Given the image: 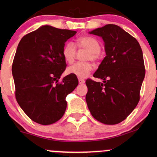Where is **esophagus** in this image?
I'll use <instances>...</instances> for the list:
<instances>
[{
    "label": "esophagus",
    "mask_w": 157,
    "mask_h": 157,
    "mask_svg": "<svg viewBox=\"0 0 157 157\" xmlns=\"http://www.w3.org/2000/svg\"><path fill=\"white\" fill-rule=\"evenodd\" d=\"M78 80H79V83H80V84H83L84 82H85V80H84V79H82V78H79Z\"/></svg>",
    "instance_id": "1"
}]
</instances>
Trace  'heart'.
I'll return each mask as SVG.
<instances>
[{"instance_id": "1", "label": "heart", "mask_w": 157, "mask_h": 157, "mask_svg": "<svg viewBox=\"0 0 157 157\" xmlns=\"http://www.w3.org/2000/svg\"><path fill=\"white\" fill-rule=\"evenodd\" d=\"M77 47L87 50L88 53L84 57L85 60H92L96 62L100 58V52L101 45L94 37L90 36H82L77 39ZM64 60L71 64L75 60L76 55V47L72 42H67L64 45L62 51ZM92 64L89 62H78L68 68L67 72L71 75H76L78 77H86L92 70Z\"/></svg>"}]
</instances>
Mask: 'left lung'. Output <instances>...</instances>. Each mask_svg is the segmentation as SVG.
<instances>
[{"label": "left lung", "mask_w": 157, "mask_h": 157, "mask_svg": "<svg viewBox=\"0 0 157 157\" xmlns=\"http://www.w3.org/2000/svg\"><path fill=\"white\" fill-rule=\"evenodd\" d=\"M101 37L106 56L94 77L86 81V100L93 117L106 125L118 124L127 118L140 101L145 75L140 45L120 26L108 24L90 32Z\"/></svg>", "instance_id": "8db88e82"}]
</instances>
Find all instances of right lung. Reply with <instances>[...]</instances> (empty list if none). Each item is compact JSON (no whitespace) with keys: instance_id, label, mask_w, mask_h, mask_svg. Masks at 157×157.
<instances>
[{"instance_id":"1","label":"right lung","mask_w":157,"mask_h":157,"mask_svg":"<svg viewBox=\"0 0 157 157\" xmlns=\"http://www.w3.org/2000/svg\"><path fill=\"white\" fill-rule=\"evenodd\" d=\"M76 31L43 26L23 36L17 46L12 72L17 103L32 120L50 125L63 116L66 97L78 85L76 75L59 82L66 68L62 51Z\"/></svg>"}]
</instances>
